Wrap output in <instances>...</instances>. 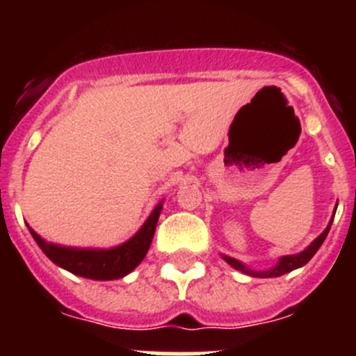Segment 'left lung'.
Here are the masks:
<instances>
[{"instance_id":"obj_1","label":"left lung","mask_w":356,"mask_h":356,"mask_svg":"<svg viewBox=\"0 0 356 356\" xmlns=\"http://www.w3.org/2000/svg\"><path fill=\"white\" fill-rule=\"evenodd\" d=\"M331 225H332V220L329 222L327 229H325V231L322 232V234L318 236V238L315 239V241L312 243V245L308 246L307 250L301 251L300 254H291V257H282L281 261H279V264H277V267H274V268H272V270H267V272H253V270H250V268H246L245 265L241 264V261L234 260V258L224 257V260L227 261L229 265H232V267H234V268H238V270L245 272V274L253 275V277H279V275L288 274V272L294 270V268L303 267L305 264H308V261H310V258L314 257V254L318 251V248L322 246V243H324V239L327 238L329 229H331Z\"/></svg>"}]
</instances>
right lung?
<instances>
[{
    "label": "right lung",
    "instance_id": "right-lung-1",
    "mask_svg": "<svg viewBox=\"0 0 356 356\" xmlns=\"http://www.w3.org/2000/svg\"><path fill=\"white\" fill-rule=\"evenodd\" d=\"M160 211L161 204H158L153 213L149 215L148 220H146V224L141 227V231L134 238L129 239L124 245L111 248V250L62 248L46 243L31 227H29V231H31L32 238L35 239L39 248L44 251L46 257L58 267L65 268V270L75 275H81V277L96 279V281H111V279L124 277L141 264V260L148 253L153 236H155Z\"/></svg>",
    "mask_w": 356,
    "mask_h": 356
}]
</instances>
